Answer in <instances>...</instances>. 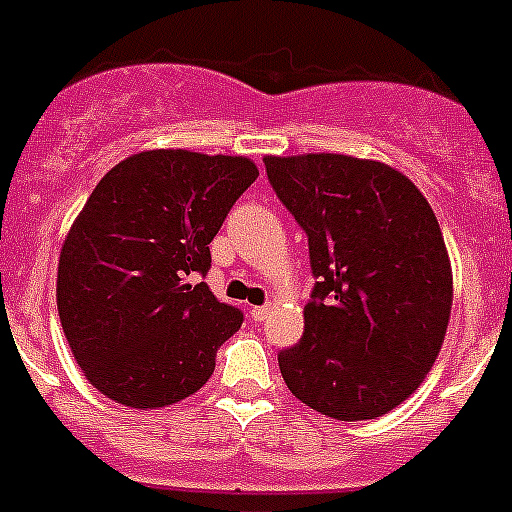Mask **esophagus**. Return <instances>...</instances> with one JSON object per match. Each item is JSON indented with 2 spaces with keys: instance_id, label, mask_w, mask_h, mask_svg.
<instances>
[{
  "instance_id": "34e87169",
  "label": "esophagus",
  "mask_w": 512,
  "mask_h": 512,
  "mask_svg": "<svg viewBox=\"0 0 512 512\" xmlns=\"http://www.w3.org/2000/svg\"><path fill=\"white\" fill-rule=\"evenodd\" d=\"M250 315H252V320L262 322V320H265L267 315H270V307H267V305H262V307H252Z\"/></svg>"
}]
</instances>
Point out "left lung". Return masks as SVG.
<instances>
[{
    "label": "left lung",
    "instance_id": "1",
    "mask_svg": "<svg viewBox=\"0 0 512 512\" xmlns=\"http://www.w3.org/2000/svg\"><path fill=\"white\" fill-rule=\"evenodd\" d=\"M317 277L300 342L277 355L287 388L335 420L408 400L443 347L453 270L423 192L390 165L347 155L265 157Z\"/></svg>",
    "mask_w": 512,
    "mask_h": 512
}]
</instances>
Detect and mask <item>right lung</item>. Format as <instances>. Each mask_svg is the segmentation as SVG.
Masks as SVG:
<instances>
[{
  "instance_id": "obj_1",
  "label": "right lung",
  "mask_w": 512,
  "mask_h": 512,
  "mask_svg": "<svg viewBox=\"0 0 512 512\" xmlns=\"http://www.w3.org/2000/svg\"><path fill=\"white\" fill-rule=\"evenodd\" d=\"M260 170L247 157L147 150L99 180L64 237L57 310L87 380L124 408L210 380L242 312L210 292V242Z\"/></svg>"
}]
</instances>
